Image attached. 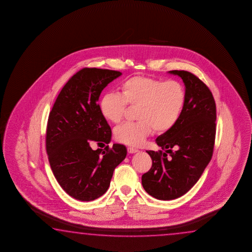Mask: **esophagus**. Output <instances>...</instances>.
I'll list each match as a JSON object with an SVG mask.
<instances>
[{
	"instance_id": "esophagus-1",
	"label": "esophagus",
	"mask_w": 252,
	"mask_h": 252,
	"mask_svg": "<svg viewBox=\"0 0 252 252\" xmlns=\"http://www.w3.org/2000/svg\"><path fill=\"white\" fill-rule=\"evenodd\" d=\"M138 152V150L137 148H134V147H128V154H135V153H137Z\"/></svg>"
}]
</instances>
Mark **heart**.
Instances as JSON below:
<instances>
[{
  "label": "heart",
  "mask_w": 252,
  "mask_h": 252,
  "mask_svg": "<svg viewBox=\"0 0 252 252\" xmlns=\"http://www.w3.org/2000/svg\"><path fill=\"white\" fill-rule=\"evenodd\" d=\"M121 94H104L99 101V111L105 119L118 124L127 105L137 107L135 123H125L115 129L117 140L126 145H143L153 131L166 133L179 121L186 100L184 87L176 80L152 77H130L121 85Z\"/></svg>",
  "instance_id": "obj_1"
}]
</instances>
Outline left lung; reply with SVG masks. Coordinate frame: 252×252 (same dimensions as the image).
I'll return each instance as SVG.
<instances>
[{
	"label": "left lung",
	"instance_id": "8db88e82",
	"mask_svg": "<svg viewBox=\"0 0 252 252\" xmlns=\"http://www.w3.org/2000/svg\"><path fill=\"white\" fill-rule=\"evenodd\" d=\"M169 73L185 85L184 110L175 127L156 138L162 151H146L153 166L142 175L145 191L159 200L178 198L196 184L213 156L216 133V105L209 88L189 71Z\"/></svg>",
	"mask_w": 252,
	"mask_h": 252
}]
</instances>
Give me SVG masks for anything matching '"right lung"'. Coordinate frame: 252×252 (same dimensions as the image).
<instances>
[{"label":"right lung","instance_id":"1","mask_svg":"<svg viewBox=\"0 0 252 252\" xmlns=\"http://www.w3.org/2000/svg\"><path fill=\"white\" fill-rule=\"evenodd\" d=\"M122 73L84 68L69 78L48 116L46 149L54 175L64 191L80 201L102 196L115 167L124 160V145L93 150L109 144L111 128L99 111L103 89Z\"/></svg>","mask_w":252,"mask_h":252}]
</instances>
